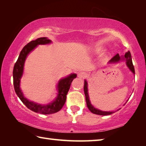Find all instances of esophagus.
<instances>
[{
	"instance_id": "1",
	"label": "esophagus",
	"mask_w": 146,
	"mask_h": 146,
	"mask_svg": "<svg viewBox=\"0 0 146 146\" xmlns=\"http://www.w3.org/2000/svg\"><path fill=\"white\" fill-rule=\"evenodd\" d=\"M86 73L85 72H79L78 73V76L80 78H84L86 77Z\"/></svg>"
}]
</instances>
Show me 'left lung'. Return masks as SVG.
Wrapping results in <instances>:
<instances>
[{
	"instance_id": "obj_1",
	"label": "left lung",
	"mask_w": 146,
	"mask_h": 146,
	"mask_svg": "<svg viewBox=\"0 0 146 146\" xmlns=\"http://www.w3.org/2000/svg\"><path fill=\"white\" fill-rule=\"evenodd\" d=\"M123 59H125V61H126V62L125 63H126L127 67L129 68V70L132 71V73L133 74H135V68H134V66H133V64L132 62L131 55V53L129 51H128L127 52L125 53L124 56H122V57L120 56L118 54H117V55L113 56V57L111 59L110 62V63H115V62H117L120 61L121 60H123ZM84 94L86 96V104H87V106L91 113H94V114L99 115H111L112 113H115L113 111H103L99 110H98V109L95 108L93 107V105L91 104L90 98H89L88 90V82L86 80H84Z\"/></svg>"
}]
</instances>
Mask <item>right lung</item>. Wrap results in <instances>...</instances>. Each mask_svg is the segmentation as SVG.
Segmentation results:
<instances>
[{"instance_id":"add662e5","label":"right lung","mask_w":146,"mask_h":146,"mask_svg":"<svg viewBox=\"0 0 146 146\" xmlns=\"http://www.w3.org/2000/svg\"><path fill=\"white\" fill-rule=\"evenodd\" d=\"M51 42V40L46 37L38 38L35 40H32L30 42H29L24 47L20 53L19 58L17 59L16 63L15 64L13 71V86L17 96L24 104L29 110L35 113H41L44 115L53 114V113L59 111L62 108L66 102V95L70 90L71 84L73 79L76 77V74L73 73L71 74L67 77L60 79L57 85V97L55 98L53 102L48 105L38 104L28 100L24 97L23 93L20 88V81H21V78L23 74L24 65L27 56L38 45L48 44Z\"/></svg>"}]
</instances>
